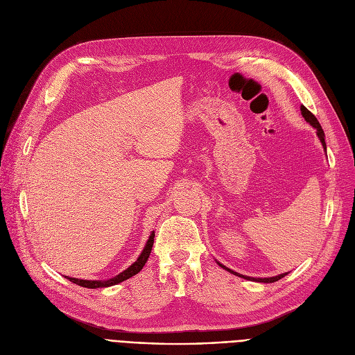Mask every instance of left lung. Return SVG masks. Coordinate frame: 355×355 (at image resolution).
<instances>
[{"label": "left lung", "instance_id": "8db88e82", "mask_svg": "<svg viewBox=\"0 0 355 355\" xmlns=\"http://www.w3.org/2000/svg\"><path fill=\"white\" fill-rule=\"evenodd\" d=\"M300 110H302V116L304 117V120H306L307 123H309V125H311L313 129H316V135H318V137H319V141H320V144H322L323 149L327 150L325 133H323L322 126L319 125L318 119H316V117H315L309 110H307L304 105H302V107H300ZM216 263H218L223 270L229 271L230 274H235V275H238V277H242V279H245V280H251V282H257V283H274V282H279L280 279H283V277H286V275H287V272H283V274L274 275V277H248V275H242V274H239V272H236V271H234V270H230V268L225 267L223 264H220V263H219V261H216Z\"/></svg>", "mask_w": 355, "mask_h": 355}]
</instances>
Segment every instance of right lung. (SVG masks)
<instances>
[{"mask_svg":"<svg viewBox=\"0 0 355 355\" xmlns=\"http://www.w3.org/2000/svg\"><path fill=\"white\" fill-rule=\"evenodd\" d=\"M153 238H155V232H153V230H152V234L149 235V238H148V241H146V243L144 246L141 255L137 257V259L135 261V263L129 268H126L125 271H121L120 274L112 277V279H109V280H81V279H75V277H68V275H65V279H68L69 282L78 284L81 287H87V288L110 287V286H114V284H119L121 282H125V280L130 279V277H133V275H136L137 272H139L144 268V266L146 264V261H148V258L150 255V251H152Z\"/></svg>","mask_w":355,"mask_h":355,"instance_id":"obj_1","label":"right lung"}]
</instances>
